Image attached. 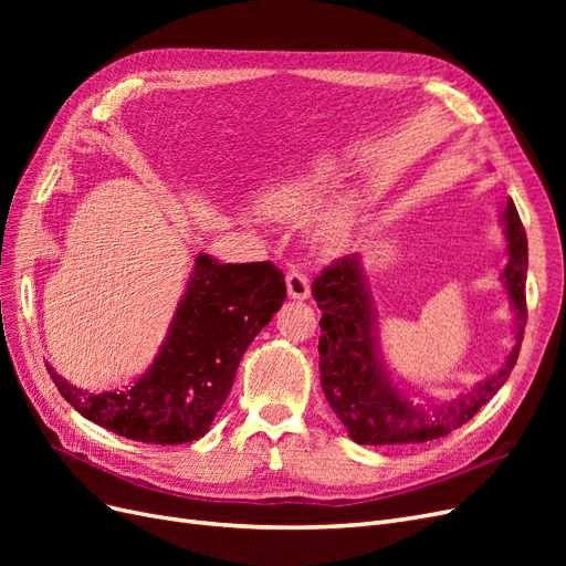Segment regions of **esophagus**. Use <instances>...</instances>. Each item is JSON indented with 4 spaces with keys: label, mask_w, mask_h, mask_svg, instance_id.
<instances>
[{
    "label": "esophagus",
    "mask_w": 566,
    "mask_h": 566,
    "mask_svg": "<svg viewBox=\"0 0 566 566\" xmlns=\"http://www.w3.org/2000/svg\"><path fill=\"white\" fill-rule=\"evenodd\" d=\"M285 283H287V295L293 300H306L312 293L310 287V279H306V273L302 269H290L287 276H285Z\"/></svg>",
    "instance_id": "34e87169"
}]
</instances>
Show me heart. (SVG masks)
<instances>
[{"instance_id": "heart-1", "label": "heart", "mask_w": 566, "mask_h": 566, "mask_svg": "<svg viewBox=\"0 0 566 566\" xmlns=\"http://www.w3.org/2000/svg\"><path fill=\"white\" fill-rule=\"evenodd\" d=\"M333 179L335 172L331 160L318 158L297 177L273 186L262 202L271 214L302 224L316 213L325 193L331 191ZM347 224L349 212L345 205H328L314 218V241L318 245H337L347 233Z\"/></svg>"}]
</instances>
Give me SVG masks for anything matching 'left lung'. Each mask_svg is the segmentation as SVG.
Segmentation results:
<instances>
[{
	"label": "left lung",
	"instance_id": "1",
	"mask_svg": "<svg viewBox=\"0 0 566 566\" xmlns=\"http://www.w3.org/2000/svg\"><path fill=\"white\" fill-rule=\"evenodd\" d=\"M507 264L501 281L515 314V347L505 366L476 382L468 394L443 403H413L389 380L378 349L375 306L361 269V254H347L321 271L312 295L321 310V387L325 399L349 437L364 447L387 443H422L447 437L465 424L510 378L526 325V266L528 248L515 202L507 198L503 210Z\"/></svg>",
	"mask_w": 566,
	"mask_h": 566
}]
</instances>
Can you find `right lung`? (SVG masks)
Wrapping results in <instances>:
<instances>
[{"label":"right lung","instance_id":"add662e5","mask_svg":"<svg viewBox=\"0 0 566 566\" xmlns=\"http://www.w3.org/2000/svg\"><path fill=\"white\" fill-rule=\"evenodd\" d=\"M285 276L271 262L221 264L198 254L156 361L132 387L90 394L46 366L80 416L144 443L200 439L227 401L254 335L281 310Z\"/></svg>","mask_w":566,"mask_h":566}]
</instances>
